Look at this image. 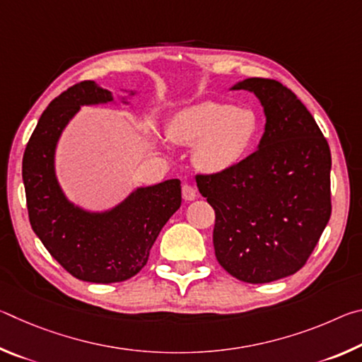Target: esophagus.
I'll return each instance as SVG.
<instances>
[{
  "instance_id": "esophagus-1",
  "label": "esophagus",
  "mask_w": 362,
  "mask_h": 362,
  "mask_svg": "<svg viewBox=\"0 0 362 362\" xmlns=\"http://www.w3.org/2000/svg\"><path fill=\"white\" fill-rule=\"evenodd\" d=\"M182 198L185 201H193L196 198V188L189 183H183L182 185Z\"/></svg>"
}]
</instances>
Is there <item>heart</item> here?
<instances>
[{
	"label": "heart",
	"mask_w": 362,
	"mask_h": 362,
	"mask_svg": "<svg viewBox=\"0 0 362 362\" xmlns=\"http://www.w3.org/2000/svg\"><path fill=\"white\" fill-rule=\"evenodd\" d=\"M257 131L259 122L250 110L220 102L183 108L168 126L174 142L194 144V164L207 173H222L240 163L252 146Z\"/></svg>",
	"instance_id": "heart-1"
}]
</instances>
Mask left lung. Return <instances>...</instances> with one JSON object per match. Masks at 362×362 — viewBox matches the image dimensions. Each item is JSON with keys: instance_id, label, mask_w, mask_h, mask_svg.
<instances>
[{"instance_id": "8db88e82", "label": "left lung", "mask_w": 362, "mask_h": 362, "mask_svg": "<svg viewBox=\"0 0 362 362\" xmlns=\"http://www.w3.org/2000/svg\"><path fill=\"white\" fill-rule=\"evenodd\" d=\"M233 89L259 97L265 134L247 158L196 174V183L216 211L220 265L244 283H272L305 265L329 222L330 148L311 113L276 79L247 78Z\"/></svg>"}]
</instances>
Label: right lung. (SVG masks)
<instances>
[{
    "label": "right lung",
    "instance_id": "obj_1",
    "mask_svg": "<svg viewBox=\"0 0 362 362\" xmlns=\"http://www.w3.org/2000/svg\"><path fill=\"white\" fill-rule=\"evenodd\" d=\"M108 100V90L93 81L64 90L42 112L22 161L28 218L36 236L71 276L99 284L136 276L182 203L179 179L140 188L107 214L84 212L65 199L54 174L57 139L79 105Z\"/></svg>",
    "mask_w": 362,
    "mask_h": 362
}]
</instances>
